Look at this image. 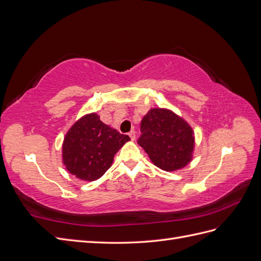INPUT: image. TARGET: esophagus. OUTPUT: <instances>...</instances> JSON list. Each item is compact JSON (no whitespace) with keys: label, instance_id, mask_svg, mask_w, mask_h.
<instances>
[{"label":"esophagus","instance_id":"1","mask_svg":"<svg viewBox=\"0 0 261 261\" xmlns=\"http://www.w3.org/2000/svg\"><path fill=\"white\" fill-rule=\"evenodd\" d=\"M128 135H129V137H130L132 140H135V139H136V132H135V130H130V132L128 133Z\"/></svg>","mask_w":261,"mask_h":261}]
</instances>
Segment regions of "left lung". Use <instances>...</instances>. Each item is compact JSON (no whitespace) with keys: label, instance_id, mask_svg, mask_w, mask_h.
Masks as SVG:
<instances>
[{"label":"left lung","instance_id":"obj_1","mask_svg":"<svg viewBox=\"0 0 261 261\" xmlns=\"http://www.w3.org/2000/svg\"><path fill=\"white\" fill-rule=\"evenodd\" d=\"M138 145L158 168L175 171L191 162L193 129L183 118L165 109H151L140 124Z\"/></svg>","mask_w":261,"mask_h":261}]
</instances>
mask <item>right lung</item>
Returning a JSON list of instances; mask_svg holds the SVG:
<instances>
[{"instance_id":"obj_1","label":"right lung","mask_w":261,"mask_h":261,"mask_svg":"<svg viewBox=\"0 0 261 261\" xmlns=\"http://www.w3.org/2000/svg\"><path fill=\"white\" fill-rule=\"evenodd\" d=\"M127 135L100 121L96 113L85 115L68 130L63 143V163L76 177L96 180L111 167Z\"/></svg>"}]
</instances>
